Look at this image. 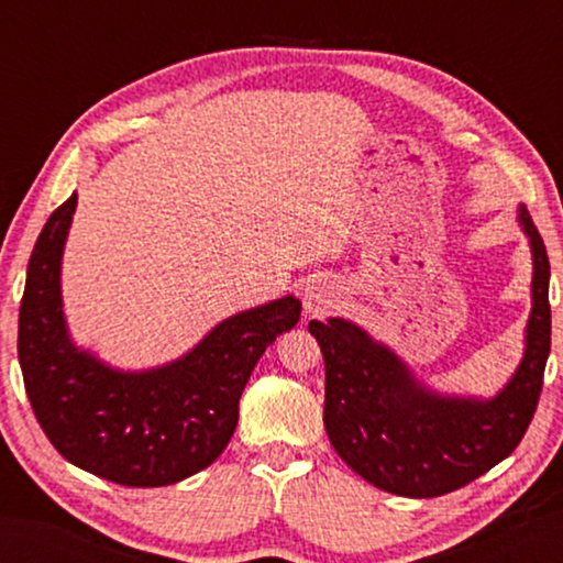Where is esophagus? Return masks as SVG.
I'll return each instance as SVG.
<instances>
[{
	"label": "esophagus",
	"instance_id": "obj_1",
	"mask_svg": "<svg viewBox=\"0 0 563 563\" xmlns=\"http://www.w3.org/2000/svg\"><path fill=\"white\" fill-rule=\"evenodd\" d=\"M302 300H305V312L309 314L321 312L327 305H331V290L327 285H307L302 292Z\"/></svg>",
	"mask_w": 563,
	"mask_h": 563
}]
</instances>
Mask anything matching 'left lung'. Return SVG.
Returning <instances> with one entry per match:
<instances>
[{
  "label": "left lung",
  "instance_id": "1",
  "mask_svg": "<svg viewBox=\"0 0 563 563\" xmlns=\"http://www.w3.org/2000/svg\"><path fill=\"white\" fill-rule=\"evenodd\" d=\"M518 222L532 251V312L525 353L492 399L440 394L353 321H309L324 353V426L339 457L382 492L435 498L479 479L518 448L540 401L552 343L549 258L525 206Z\"/></svg>",
  "mask_w": 563,
  "mask_h": 563
}]
</instances>
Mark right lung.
Masks as SVG:
<instances>
[{"mask_svg":"<svg viewBox=\"0 0 563 563\" xmlns=\"http://www.w3.org/2000/svg\"><path fill=\"white\" fill-rule=\"evenodd\" d=\"M77 194L47 218L19 309V363L33 413L67 462L123 486H169L206 470L230 442L258 357L300 321L280 297L220 321L162 367L125 373L69 339L59 268Z\"/></svg>","mask_w":563,"mask_h":563,"instance_id":"obj_1","label":"right lung"}]
</instances>
